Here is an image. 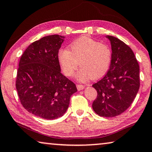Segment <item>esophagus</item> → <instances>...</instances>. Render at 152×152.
<instances>
[{
	"label": "esophagus",
	"instance_id": "34e87169",
	"mask_svg": "<svg viewBox=\"0 0 152 152\" xmlns=\"http://www.w3.org/2000/svg\"><path fill=\"white\" fill-rule=\"evenodd\" d=\"M76 87H77V89H78V91H81V90H83V89L85 88V85H77Z\"/></svg>",
	"mask_w": 152,
	"mask_h": 152
}]
</instances>
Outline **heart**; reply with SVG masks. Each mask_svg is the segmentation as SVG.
<instances>
[{
	"label": "heart",
	"mask_w": 152,
	"mask_h": 152,
	"mask_svg": "<svg viewBox=\"0 0 152 152\" xmlns=\"http://www.w3.org/2000/svg\"><path fill=\"white\" fill-rule=\"evenodd\" d=\"M68 49H60L58 59L62 71L67 76H72L80 62L82 67L77 74L80 82L98 79L107 73L112 59V52L107 45L88 37L74 40Z\"/></svg>",
	"instance_id": "heart-1"
}]
</instances>
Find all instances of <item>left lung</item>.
I'll list each match as a JSON object with an SVG mask.
<instances>
[{
    "label": "left lung",
    "instance_id": "obj_1",
    "mask_svg": "<svg viewBox=\"0 0 152 152\" xmlns=\"http://www.w3.org/2000/svg\"><path fill=\"white\" fill-rule=\"evenodd\" d=\"M106 38L112 47V59L105 76L93 85L97 97L92 107L100 116L114 117L128 109L138 93L139 66L128 45L112 36Z\"/></svg>",
    "mask_w": 152,
    "mask_h": 152
}]
</instances>
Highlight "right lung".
<instances>
[{
    "instance_id": "1",
    "label": "right lung",
    "mask_w": 152,
    "mask_h": 152,
    "mask_svg": "<svg viewBox=\"0 0 152 152\" xmlns=\"http://www.w3.org/2000/svg\"><path fill=\"white\" fill-rule=\"evenodd\" d=\"M65 37L47 36L34 42L21 55L16 89L23 107L43 119L61 117L67 110L75 84L61 73L59 50Z\"/></svg>"
}]
</instances>
